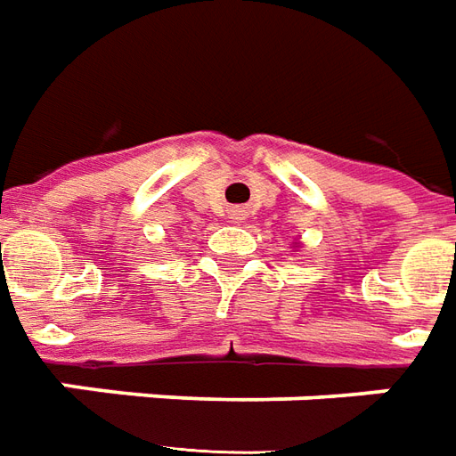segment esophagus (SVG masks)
I'll return each instance as SVG.
<instances>
[{
	"label": "esophagus",
	"instance_id": "1",
	"mask_svg": "<svg viewBox=\"0 0 456 456\" xmlns=\"http://www.w3.org/2000/svg\"><path fill=\"white\" fill-rule=\"evenodd\" d=\"M244 217H247V215H244V209H234V212H232V219H234V222H241Z\"/></svg>",
	"mask_w": 456,
	"mask_h": 456
}]
</instances>
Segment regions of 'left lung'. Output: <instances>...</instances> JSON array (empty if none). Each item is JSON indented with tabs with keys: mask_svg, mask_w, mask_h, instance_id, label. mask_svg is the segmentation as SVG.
<instances>
[{
	"mask_svg": "<svg viewBox=\"0 0 456 456\" xmlns=\"http://www.w3.org/2000/svg\"><path fill=\"white\" fill-rule=\"evenodd\" d=\"M294 247H296V241H294Z\"/></svg>",
	"mask_w": 456,
	"mask_h": 456,
	"instance_id": "1",
	"label": "left lung"
}]
</instances>
